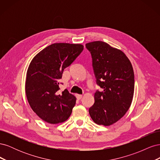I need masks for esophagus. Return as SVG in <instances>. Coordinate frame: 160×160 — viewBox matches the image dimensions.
Wrapping results in <instances>:
<instances>
[{
	"instance_id": "esophagus-1",
	"label": "esophagus",
	"mask_w": 160,
	"mask_h": 160,
	"mask_svg": "<svg viewBox=\"0 0 160 160\" xmlns=\"http://www.w3.org/2000/svg\"><path fill=\"white\" fill-rule=\"evenodd\" d=\"M76 97H77V98L78 99H81L82 98V97H83V95H79V94H77V95H76Z\"/></svg>"
}]
</instances>
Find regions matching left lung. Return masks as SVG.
Returning <instances> with one entry per match:
<instances>
[{
  "instance_id": "1",
  "label": "left lung",
  "mask_w": 160,
  "mask_h": 160,
  "mask_svg": "<svg viewBox=\"0 0 160 160\" xmlns=\"http://www.w3.org/2000/svg\"><path fill=\"white\" fill-rule=\"evenodd\" d=\"M91 54L97 83L103 91L95 93L89 113L93 122L109 126L126 113L134 93V72L125 53L103 41L85 45Z\"/></svg>"
}]
</instances>
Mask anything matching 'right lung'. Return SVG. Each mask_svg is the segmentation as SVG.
Masks as SVG:
<instances>
[{
  "label": "right lung",
  "mask_w": 160,
  "mask_h": 160,
  "mask_svg": "<svg viewBox=\"0 0 160 160\" xmlns=\"http://www.w3.org/2000/svg\"><path fill=\"white\" fill-rule=\"evenodd\" d=\"M83 50L81 44L54 43L32 59L27 72L26 96L32 111L45 122L57 124L70 117L76 98L67 89L59 94V81Z\"/></svg>",
  "instance_id": "right-lung-1"
}]
</instances>
